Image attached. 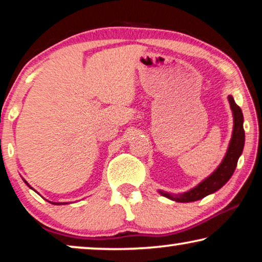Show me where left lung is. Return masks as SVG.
I'll return each mask as SVG.
<instances>
[{
	"mask_svg": "<svg viewBox=\"0 0 262 262\" xmlns=\"http://www.w3.org/2000/svg\"><path fill=\"white\" fill-rule=\"evenodd\" d=\"M228 101L230 103L232 112V119H234V126H232V134L230 142H229L227 152L216 169L211 173L209 177L200 181L198 185L189 189V191L178 193H168L159 189L161 195L173 200L177 203H192L205 198L206 195L212 194L229 181L232 177L237 166V161L242 155L243 148H245V130H243V114L242 110L236 105L234 98L228 95Z\"/></svg>",
	"mask_w": 262,
	"mask_h": 262,
	"instance_id": "obj_1",
	"label": "left lung"
}]
</instances>
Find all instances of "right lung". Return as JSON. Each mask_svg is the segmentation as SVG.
I'll return each mask as SVG.
<instances>
[{
	"label": "right lung",
	"instance_id": "obj_1",
	"mask_svg": "<svg viewBox=\"0 0 262 262\" xmlns=\"http://www.w3.org/2000/svg\"><path fill=\"white\" fill-rule=\"evenodd\" d=\"M23 180H24V182H25V184H26V185L28 186V187H30L31 189H33V191H34V192H37V191H35V189H34L33 187H31V185H30V184H28V182H27L26 180H25V179H24V178H23ZM37 193H38V192H37ZM45 200H48V199H45ZM48 202H49V203H51V204H53V205H66V204H69V203H55V202H50V200H48Z\"/></svg>",
	"mask_w": 262,
	"mask_h": 262
}]
</instances>
